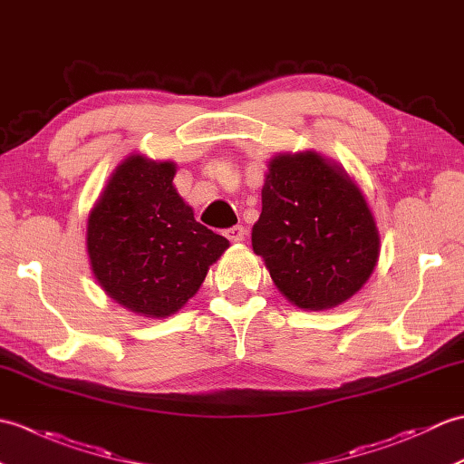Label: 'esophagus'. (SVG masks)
<instances>
[{"instance_id": "34e87169", "label": "esophagus", "mask_w": 464, "mask_h": 464, "mask_svg": "<svg viewBox=\"0 0 464 464\" xmlns=\"http://www.w3.org/2000/svg\"><path fill=\"white\" fill-rule=\"evenodd\" d=\"M223 235H225V237L229 239V241L239 243V241L245 239V227H243V225H233V227H229V229H225Z\"/></svg>"}]
</instances>
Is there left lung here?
<instances>
[{"instance_id": "1", "label": "left lung", "mask_w": 464, "mask_h": 464, "mask_svg": "<svg viewBox=\"0 0 464 464\" xmlns=\"http://www.w3.org/2000/svg\"><path fill=\"white\" fill-rule=\"evenodd\" d=\"M253 251L301 309H331L353 297L379 259L367 201L339 167L307 151L269 163Z\"/></svg>"}]
</instances>
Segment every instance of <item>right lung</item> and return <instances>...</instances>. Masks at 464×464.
<instances>
[{"mask_svg": "<svg viewBox=\"0 0 464 464\" xmlns=\"http://www.w3.org/2000/svg\"><path fill=\"white\" fill-rule=\"evenodd\" d=\"M175 165L125 160L87 221V253L103 291L145 317L189 301L229 241L197 223L173 187Z\"/></svg>", "mask_w": 464, "mask_h": 464, "instance_id": "add662e5", "label": "right lung"}]
</instances>
